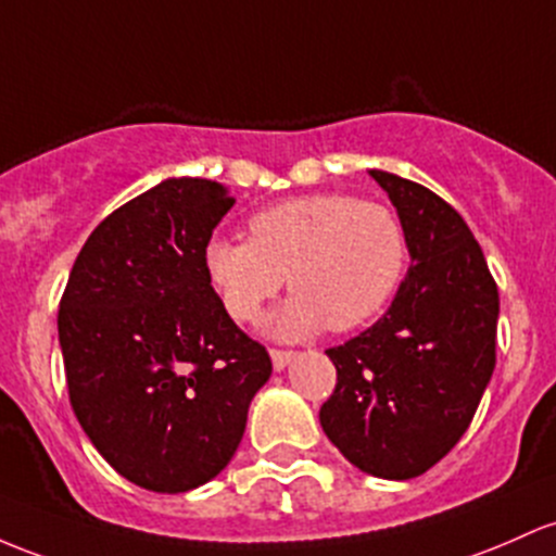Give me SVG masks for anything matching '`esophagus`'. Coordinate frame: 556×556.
<instances>
[{
  "instance_id": "esophagus-1",
  "label": "esophagus",
  "mask_w": 556,
  "mask_h": 556,
  "mask_svg": "<svg viewBox=\"0 0 556 556\" xmlns=\"http://www.w3.org/2000/svg\"><path fill=\"white\" fill-rule=\"evenodd\" d=\"M292 358H295V351H282V348H271V364H274V369H277V371H282L285 367H288Z\"/></svg>"
}]
</instances>
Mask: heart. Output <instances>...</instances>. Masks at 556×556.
I'll return each mask as SVG.
<instances>
[{
  "mask_svg": "<svg viewBox=\"0 0 556 556\" xmlns=\"http://www.w3.org/2000/svg\"><path fill=\"white\" fill-rule=\"evenodd\" d=\"M406 261L399 213L340 192L268 205L248 218V242L216 237L203 250L211 288L242 325L258 319L288 279L292 298L266 325L279 340L367 325L399 290Z\"/></svg>",
  "mask_w": 556,
  "mask_h": 556,
  "instance_id": "obj_1",
  "label": "heart"
}]
</instances>
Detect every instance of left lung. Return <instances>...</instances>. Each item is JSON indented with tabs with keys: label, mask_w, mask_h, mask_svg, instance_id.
Wrapping results in <instances>:
<instances>
[{
	"label": "left lung",
	"mask_w": 556,
	"mask_h": 556,
	"mask_svg": "<svg viewBox=\"0 0 556 556\" xmlns=\"http://www.w3.org/2000/svg\"><path fill=\"white\" fill-rule=\"evenodd\" d=\"M369 174L399 211L412 266L388 314L327 351L338 382L319 422L362 472L408 480L438 465L478 412L496 367L498 288L446 200L388 170Z\"/></svg>",
	"instance_id": "obj_1"
}]
</instances>
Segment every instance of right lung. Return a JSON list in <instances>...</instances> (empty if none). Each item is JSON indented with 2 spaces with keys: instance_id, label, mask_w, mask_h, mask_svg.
Returning <instances> with one entry per match:
<instances>
[{
  "instance_id": "obj_1",
  "label": "right lung",
  "mask_w": 556,
  "mask_h": 556,
  "mask_svg": "<svg viewBox=\"0 0 556 556\" xmlns=\"http://www.w3.org/2000/svg\"><path fill=\"white\" fill-rule=\"evenodd\" d=\"M235 205L218 181L166 179L84 242L58 332L78 425L134 485L185 493L235 456L271 358L224 311L203 266Z\"/></svg>"
}]
</instances>
